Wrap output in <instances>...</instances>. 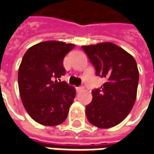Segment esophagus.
Segmentation results:
<instances>
[{
  "instance_id": "34e87169",
  "label": "esophagus",
  "mask_w": 154,
  "mask_h": 154,
  "mask_svg": "<svg viewBox=\"0 0 154 154\" xmlns=\"http://www.w3.org/2000/svg\"><path fill=\"white\" fill-rule=\"evenodd\" d=\"M82 90H83V87H82V86H79V87H77V92H80V91H82Z\"/></svg>"
}]
</instances>
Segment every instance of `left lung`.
Returning <instances> with one entry per match:
<instances>
[{
  "label": "left lung",
  "mask_w": 154,
  "mask_h": 154,
  "mask_svg": "<svg viewBox=\"0 0 154 154\" xmlns=\"http://www.w3.org/2000/svg\"><path fill=\"white\" fill-rule=\"evenodd\" d=\"M82 48L97 76L106 79L100 89L92 90V102L85 107L86 117L100 128L116 126L134 106L139 82L137 62L132 55L109 42Z\"/></svg>",
  "instance_id": "8db88e82"
}]
</instances>
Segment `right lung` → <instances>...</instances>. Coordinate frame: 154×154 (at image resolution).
I'll list each match as a JSON object with an SVG mask.
<instances>
[{
	"mask_svg": "<svg viewBox=\"0 0 154 154\" xmlns=\"http://www.w3.org/2000/svg\"><path fill=\"white\" fill-rule=\"evenodd\" d=\"M74 47L45 41L30 47L23 56L18 69L20 96L27 113L42 125L62 124L73 103L75 88L58 80L65 74L64 56Z\"/></svg>",
	"mask_w": 154,
	"mask_h": 154,
	"instance_id": "add662e5",
	"label": "right lung"
}]
</instances>
